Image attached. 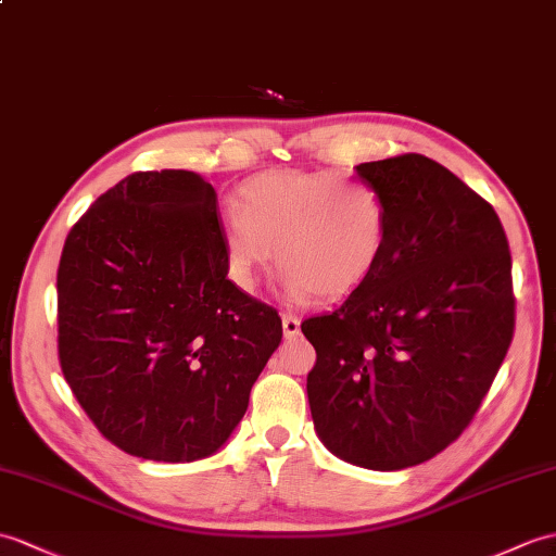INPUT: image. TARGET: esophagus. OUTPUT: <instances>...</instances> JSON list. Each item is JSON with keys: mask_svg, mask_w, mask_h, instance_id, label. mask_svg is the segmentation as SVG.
I'll return each mask as SVG.
<instances>
[{"mask_svg": "<svg viewBox=\"0 0 556 556\" xmlns=\"http://www.w3.org/2000/svg\"><path fill=\"white\" fill-rule=\"evenodd\" d=\"M281 325H283V337L287 339H295L301 333V319L291 313L281 317Z\"/></svg>", "mask_w": 556, "mask_h": 556, "instance_id": "34e87169", "label": "esophagus"}]
</instances>
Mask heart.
Segmentation results:
<instances>
[{"label": "heart", "mask_w": 556, "mask_h": 556, "mask_svg": "<svg viewBox=\"0 0 556 556\" xmlns=\"http://www.w3.org/2000/svg\"><path fill=\"white\" fill-rule=\"evenodd\" d=\"M229 277L243 291L277 265L291 299L339 301L377 273L389 247L381 193L337 173L277 170L251 177L223 227Z\"/></svg>", "instance_id": "heart-1"}]
</instances>
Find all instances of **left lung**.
I'll list each match as a JSON object with an SVG mask.
<instances>
[{"mask_svg": "<svg viewBox=\"0 0 556 556\" xmlns=\"http://www.w3.org/2000/svg\"><path fill=\"white\" fill-rule=\"evenodd\" d=\"M389 208L377 273L331 313L303 319L315 345L307 400L333 455L397 471L455 443L514 337L511 253L493 205L431 159L359 163Z\"/></svg>", "mask_w": 556, "mask_h": 556, "instance_id": "obj_1", "label": "left lung"}]
</instances>
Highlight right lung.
<instances>
[{
	"label": "right lung",
	"instance_id": "right-lung-1",
	"mask_svg": "<svg viewBox=\"0 0 556 556\" xmlns=\"http://www.w3.org/2000/svg\"><path fill=\"white\" fill-rule=\"evenodd\" d=\"M59 363L101 435L127 455H213L247 415L281 341L275 307L227 279L217 193L147 170L89 205L63 243Z\"/></svg>",
	"mask_w": 556,
	"mask_h": 556
}]
</instances>
